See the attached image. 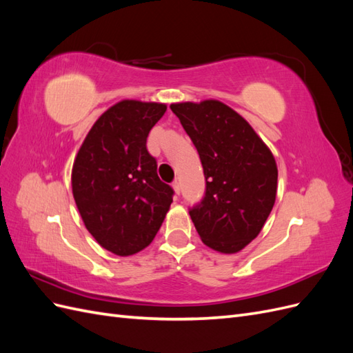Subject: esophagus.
<instances>
[{"label":"esophagus","instance_id":"1","mask_svg":"<svg viewBox=\"0 0 353 353\" xmlns=\"http://www.w3.org/2000/svg\"><path fill=\"white\" fill-rule=\"evenodd\" d=\"M172 188H174V191H175V194H179L181 187H179V183H178V181H174V183H172Z\"/></svg>","mask_w":353,"mask_h":353}]
</instances>
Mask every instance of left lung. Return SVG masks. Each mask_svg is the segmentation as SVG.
<instances>
[{"mask_svg":"<svg viewBox=\"0 0 353 353\" xmlns=\"http://www.w3.org/2000/svg\"><path fill=\"white\" fill-rule=\"evenodd\" d=\"M170 110L196 145L206 178L191 221L210 249L237 253L258 237L274 208L275 159L249 122L218 100L175 103Z\"/></svg>","mask_w":353,"mask_h":353,"instance_id":"left-lung-1","label":"left lung"}]
</instances>
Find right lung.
<instances>
[{
	"label": "right lung",
	"instance_id": "right-lung-1",
	"mask_svg": "<svg viewBox=\"0 0 353 353\" xmlns=\"http://www.w3.org/2000/svg\"><path fill=\"white\" fill-rule=\"evenodd\" d=\"M166 104L122 100L92 125L72 169V191L85 227L117 256L145 249L172 203L174 190L157 176L147 137Z\"/></svg>",
	"mask_w": 353,
	"mask_h": 353
}]
</instances>
